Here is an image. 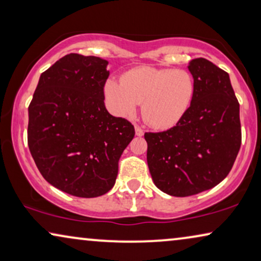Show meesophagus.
Here are the masks:
<instances>
[{"instance_id": "1", "label": "esophagus", "mask_w": 261, "mask_h": 261, "mask_svg": "<svg viewBox=\"0 0 261 261\" xmlns=\"http://www.w3.org/2000/svg\"><path fill=\"white\" fill-rule=\"evenodd\" d=\"M135 134H137L138 137H142V135H144V129H142L141 127L135 126Z\"/></svg>"}]
</instances>
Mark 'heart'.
I'll return each instance as SVG.
<instances>
[{"instance_id":"b5f03b06","label":"heart","mask_w":261,"mask_h":261,"mask_svg":"<svg viewBox=\"0 0 261 261\" xmlns=\"http://www.w3.org/2000/svg\"><path fill=\"white\" fill-rule=\"evenodd\" d=\"M195 81L188 71L140 66L127 71L120 81L109 80L105 94L116 115L128 116L142 103V117L155 128H171L190 108Z\"/></svg>"}]
</instances>
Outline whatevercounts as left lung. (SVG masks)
Instances as JSON below:
<instances>
[{"label":"left lung","instance_id":"left-lung-1","mask_svg":"<svg viewBox=\"0 0 261 261\" xmlns=\"http://www.w3.org/2000/svg\"><path fill=\"white\" fill-rule=\"evenodd\" d=\"M189 70L196 90L188 113L170 129L145 133L152 179L176 197L221 183L241 146L240 105L229 74L204 58L191 60Z\"/></svg>","mask_w":261,"mask_h":261}]
</instances>
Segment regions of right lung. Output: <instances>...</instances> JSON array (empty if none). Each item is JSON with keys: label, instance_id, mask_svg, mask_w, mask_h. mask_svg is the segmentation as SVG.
<instances>
[{"label": "right lung", "instance_id": "obj_1", "mask_svg": "<svg viewBox=\"0 0 261 261\" xmlns=\"http://www.w3.org/2000/svg\"><path fill=\"white\" fill-rule=\"evenodd\" d=\"M108 62L70 53L41 73L28 107L31 154L49 184L76 197H98L115 184L134 126L105 106Z\"/></svg>", "mask_w": 261, "mask_h": 261}]
</instances>
